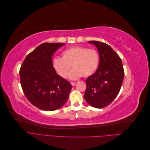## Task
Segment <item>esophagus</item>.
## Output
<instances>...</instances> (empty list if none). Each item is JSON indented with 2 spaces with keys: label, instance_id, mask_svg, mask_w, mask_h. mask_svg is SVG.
<instances>
[{
  "label": "esophagus",
  "instance_id": "esophagus-1",
  "mask_svg": "<svg viewBox=\"0 0 150 150\" xmlns=\"http://www.w3.org/2000/svg\"><path fill=\"white\" fill-rule=\"evenodd\" d=\"M71 85H72V86H74L75 84H76V83H75V82H71Z\"/></svg>",
  "mask_w": 150,
  "mask_h": 150
}]
</instances>
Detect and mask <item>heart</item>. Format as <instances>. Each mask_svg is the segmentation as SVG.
<instances>
[{"label":"heart","mask_w":150,"mask_h":150,"mask_svg":"<svg viewBox=\"0 0 150 150\" xmlns=\"http://www.w3.org/2000/svg\"><path fill=\"white\" fill-rule=\"evenodd\" d=\"M99 60V54L96 49L77 46L65 49L61 58L54 59L52 65L57 74L63 78H66L72 66L73 69L69 78L75 79L93 75L98 69Z\"/></svg>","instance_id":"obj_1"}]
</instances>
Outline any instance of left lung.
Wrapping results in <instances>:
<instances>
[{
    "mask_svg": "<svg viewBox=\"0 0 150 150\" xmlns=\"http://www.w3.org/2000/svg\"><path fill=\"white\" fill-rule=\"evenodd\" d=\"M89 42L98 48L100 60L96 71L86 80L84 98L91 106L102 108L118 94L125 75L123 66L121 59L109 45L96 40Z\"/></svg>",
    "mask_w": 150,
    "mask_h": 150,
    "instance_id": "1",
    "label": "left lung"
}]
</instances>
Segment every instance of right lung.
<instances>
[{
  "mask_svg": "<svg viewBox=\"0 0 150 150\" xmlns=\"http://www.w3.org/2000/svg\"><path fill=\"white\" fill-rule=\"evenodd\" d=\"M63 43H44L26 56L20 68L22 91L28 101L44 111H54L66 103L72 86L59 76L52 57Z\"/></svg>",
  "mask_w": 150,
  "mask_h": 150,
  "instance_id": "1",
  "label": "right lung"
}]
</instances>
